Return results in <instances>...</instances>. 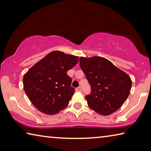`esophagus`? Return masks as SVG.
Masks as SVG:
<instances>
[{"label":"esophagus","mask_w":151,"mask_h":151,"mask_svg":"<svg viewBox=\"0 0 151 151\" xmlns=\"http://www.w3.org/2000/svg\"><path fill=\"white\" fill-rule=\"evenodd\" d=\"M77 90H78V91L81 92V91H82V87H81V86H78V87L77 88Z\"/></svg>","instance_id":"obj_1"}]
</instances>
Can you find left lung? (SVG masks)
<instances>
[{
    "mask_svg": "<svg viewBox=\"0 0 151 151\" xmlns=\"http://www.w3.org/2000/svg\"><path fill=\"white\" fill-rule=\"evenodd\" d=\"M79 63L91 88L85 96L88 106L101 115L121 108L131 91L129 76L103 57H81Z\"/></svg>",
    "mask_w": 151,
    "mask_h": 151,
    "instance_id": "left-lung-1",
    "label": "left lung"
}]
</instances>
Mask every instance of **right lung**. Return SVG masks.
I'll list each match as a JSON object with an SVG mask.
<instances>
[{"instance_id": "obj_1", "label": "right lung", "mask_w": 151, "mask_h": 151, "mask_svg": "<svg viewBox=\"0 0 151 151\" xmlns=\"http://www.w3.org/2000/svg\"><path fill=\"white\" fill-rule=\"evenodd\" d=\"M78 57L52 51L32 66L23 77L24 90L39 111L57 114L68 106L75 88L66 72L73 68Z\"/></svg>"}]
</instances>
